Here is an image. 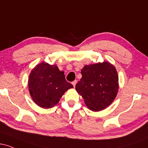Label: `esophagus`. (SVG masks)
I'll use <instances>...</instances> for the list:
<instances>
[{"mask_svg": "<svg viewBox=\"0 0 148 148\" xmlns=\"http://www.w3.org/2000/svg\"><path fill=\"white\" fill-rule=\"evenodd\" d=\"M76 83H77V81H73V82L72 83V84L73 85V86H74V87H75V86H76Z\"/></svg>", "mask_w": 148, "mask_h": 148, "instance_id": "1", "label": "esophagus"}]
</instances>
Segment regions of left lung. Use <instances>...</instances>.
Wrapping results in <instances>:
<instances>
[{
	"label": "left lung",
	"instance_id": "1",
	"mask_svg": "<svg viewBox=\"0 0 148 148\" xmlns=\"http://www.w3.org/2000/svg\"><path fill=\"white\" fill-rule=\"evenodd\" d=\"M82 78L76 85L78 93L92 111H99L109 106L118 91L116 69L108 62L86 65L81 69Z\"/></svg>",
	"mask_w": 148,
	"mask_h": 148
}]
</instances>
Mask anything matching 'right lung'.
<instances>
[{
  "instance_id": "obj_1",
  "label": "right lung",
  "mask_w": 148,
  "mask_h": 148,
  "mask_svg": "<svg viewBox=\"0 0 148 148\" xmlns=\"http://www.w3.org/2000/svg\"><path fill=\"white\" fill-rule=\"evenodd\" d=\"M28 88L34 102L43 108H49L56 106L73 86L66 81L64 72H60L56 64L42 62L30 73Z\"/></svg>"
}]
</instances>
